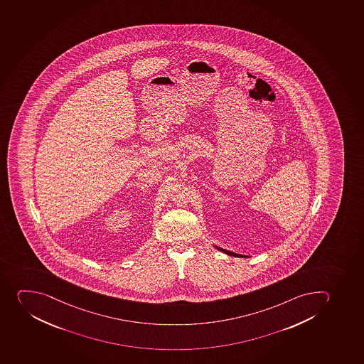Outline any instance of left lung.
Returning <instances> with one entry per match:
<instances>
[{
    "label": "left lung",
    "mask_w": 364,
    "mask_h": 364,
    "mask_svg": "<svg viewBox=\"0 0 364 364\" xmlns=\"http://www.w3.org/2000/svg\"><path fill=\"white\" fill-rule=\"evenodd\" d=\"M218 250H221V252H224V253L228 254L230 257H247L246 255H241V254L233 253V252H230V250H224V248H220V247L215 246Z\"/></svg>",
    "instance_id": "8db88e82"
}]
</instances>
